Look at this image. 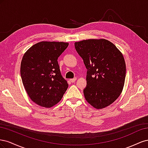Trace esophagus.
<instances>
[{
    "mask_svg": "<svg viewBox=\"0 0 148 148\" xmlns=\"http://www.w3.org/2000/svg\"><path fill=\"white\" fill-rule=\"evenodd\" d=\"M76 80H77V78H73L72 79H70V81L71 82V83H74Z\"/></svg>",
    "mask_w": 148,
    "mask_h": 148,
    "instance_id": "obj_1",
    "label": "esophagus"
}]
</instances>
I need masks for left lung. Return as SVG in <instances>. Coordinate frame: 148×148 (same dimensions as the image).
<instances>
[{"instance_id":"8db88e82","label":"left lung","mask_w":148,"mask_h":148,"mask_svg":"<svg viewBox=\"0 0 148 148\" xmlns=\"http://www.w3.org/2000/svg\"><path fill=\"white\" fill-rule=\"evenodd\" d=\"M75 47L87 69L85 99L96 109L110 105L124 86L126 65L122 53L104 39L76 42Z\"/></svg>"}]
</instances>
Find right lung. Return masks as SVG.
<instances>
[{"label": "right lung", "instance_id": "obj_1", "mask_svg": "<svg viewBox=\"0 0 148 148\" xmlns=\"http://www.w3.org/2000/svg\"><path fill=\"white\" fill-rule=\"evenodd\" d=\"M68 46L67 42L42 41L24 54L20 66L22 82L30 99L38 105H56L68 88L57 61Z\"/></svg>", "mask_w": 148, "mask_h": 148}]
</instances>
